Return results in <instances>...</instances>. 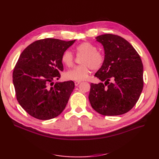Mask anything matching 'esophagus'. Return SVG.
Instances as JSON below:
<instances>
[{
	"instance_id": "esophagus-1",
	"label": "esophagus",
	"mask_w": 159,
	"mask_h": 159,
	"mask_svg": "<svg viewBox=\"0 0 159 159\" xmlns=\"http://www.w3.org/2000/svg\"><path fill=\"white\" fill-rule=\"evenodd\" d=\"M80 82H81L80 81H75V86H78Z\"/></svg>"
}]
</instances>
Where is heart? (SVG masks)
Returning a JSON list of instances; mask_svg holds the SVG:
<instances>
[{
    "label": "heart",
    "instance_id": "obj_1",
    "mask_svg": "<svg viewBox=\"0 0 159 159\" xmlns=\"http://www.w3.org/2000/svg\"><path fill=\"white\" fill-rule=\"evenodd\" d=\"M97 48L89 43H83L76 47L75 52L77 56L82 55L81 66H76L67 71L66 77L72 80L82 81L86 80L90 73V69L97 70L101 68L104 62V57L97 52ZM62 63L68 68L73 64V56L70 51H66L61 57Z\"/></svg>",
    "mask_w": 159,
    "mask_h": 159
}]
</instances>
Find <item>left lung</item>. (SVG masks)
Masks as SVG:
<instances>
[{
    "label": "left lung",
    "mask_w": 159,
    "mask_h": 159,
    "mask_svg": "<svg viewBox=\"0 0 159 159\" xmlns=\"http://www.w3.org/2000/svg\"><path fill=\"white\" fill-rule=\"evenodd\" d=\"M95 39L103 46L105 55L95 76L104 83H91L89 102L103 115L124 114L135 105L143 89L140 57L129 42L120 36L104 34Z\"/></svg>",
    "instance_id": "8db88e82"
}]
</instances>
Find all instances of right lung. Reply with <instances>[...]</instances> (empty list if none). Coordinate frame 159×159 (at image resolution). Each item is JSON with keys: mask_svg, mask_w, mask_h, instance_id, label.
I'll return each mask as SVG.
<instances>
[{"mask_svg": "<svg viewBox=\"0 0 159 159\" xmlns=\"http://www.w3.org/2000/svg\"><path fill=\"white\" fill-rule=\"evenodd\" d=\"M75 40L45 39L35 41L20 54L13 73L16 99L29 115L49 120L65 109L75 88L72 80L53 84L64 70L61 57Z\"/></svg>", "mask_w": 159, "mask_h": 159, "instance_id": "right-lung-1", "label": "right lung"}]
</instances>
